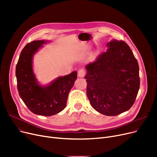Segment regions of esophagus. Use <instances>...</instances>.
I'll list each match as a JSON object with an SVG mask.
<instances>
[{"mask_svg": "<svg viewBox=\"0 0 157 157\" xmlns=\"http://www.w3.org/2000/svg\"><path fill=\"white\" fill-rule=\"evenodd\" d=\"M85 74H86L85 71L84 69H81L78 71V77L79 78H83L85 76Z\"/></svg>", "mask_w": 157, "mask_h": 157, "instance_id": "esophagus-1", "label": "esophagus"}]
</instances>
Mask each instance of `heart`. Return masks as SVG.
I'll return each instance as SVG.
<instances>
[{"instance_id": "b5f03b06", "label": "heart", "mask_w": 157, "mask_h": 157, "mask_svg": "<svg viewBox=\"0 0 157 157\" xmlns=\"http://www.w3.org/2000/svg\"><path fill=\"white\" fill-rule=\"evenodd\" d=\"M95 56H96V54H95V53H93V54H92V59H95Z\"/></svg>"}]
</instances>
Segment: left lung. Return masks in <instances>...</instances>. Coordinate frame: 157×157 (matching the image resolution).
Instances as JSON below:
<instances>
[{"instance_id": "left-lung-1", "label": "left lung", "mask_w": 157, "mask_h": 157, "mask_svg": "<svg viewBox=\"0 0 157 157\" xmlns=\"http://www.w3.org/2000/svg\"><path fill=\"white\" fill-rule=\"evenodd\" d=\"M96 61L88 64L85 78L92 108L106 116H116L134 104L140 85L138 62L130 47L113 39Z\"/></svg>"}]
</instances>
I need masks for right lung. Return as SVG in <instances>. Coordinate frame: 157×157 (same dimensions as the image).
<instances>
[{"label": "right lung", "instance_id": "right-lung-1", "mask_svg": "<svg viewBox=\"0 0 157 157\" xmlns=\"http://www.w3.org/2000/svg\"><path fill=\"white\" fill-rule=\"evenodd\" d=\"M50 43L48 40H34L22 49L16 67V77L19 95L33 113L50 117L61 112L66 107L68 95L77 79V72L59 76L43 85L38 81L33 67L34 55Z\"/></svg>", "mask_w": 157, "mask_h": 157}]
</instances>
